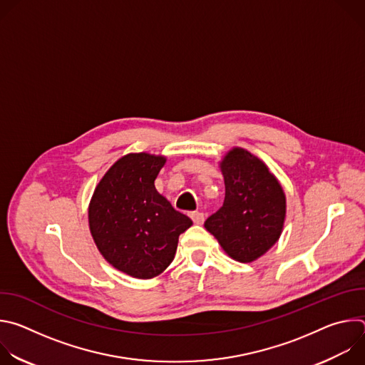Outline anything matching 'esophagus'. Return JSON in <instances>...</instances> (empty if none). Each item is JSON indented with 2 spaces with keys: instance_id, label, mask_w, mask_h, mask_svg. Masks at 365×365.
Here are the masks:
<instances>
[{
  "instance_id": "obj_1",
  "label": "esophagus",
  "mask_w": 365,
  "mask_h": 365,
  "mask_svg": "<svg viewBox=\"0 0 365 365\" xmlns=\"http://www.w3.org/2000/svg\"><path fill=\"white\" fill-rule=\"evenodd\" d=\"M189 215H190L193 224H196V225H200V224H203V221H205L203 212H190Z\"/></svg>"
}]
</instances>
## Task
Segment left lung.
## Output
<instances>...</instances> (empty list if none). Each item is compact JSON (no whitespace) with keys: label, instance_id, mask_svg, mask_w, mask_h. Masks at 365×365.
<instances>
[{"label":"left lung","instance_id":"8db88e82","mask_svg":"<svg viewBox=\"0 0 365 365\" xmlns=\"http://www.w3.org/2000/svg\"><path fill=\"white\" fill-rule=\"evenodd\" d=\"M225 199L205 221L210 231L240 263L262 257L279 240L286 217V196L267 166L244 148H232L221 163Z\"/></svg>","mask_w":365,"mask_h":365}]
</instances>
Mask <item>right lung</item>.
Wrapping results in <instances>:
<instances>
[{"mask_svg":"<svg viewBox=\"0 0 365 365\" xmlns=\"http://www.w3.org/2000/svg\"><path fill=\"white\" fill-rule=\"evenodd\" d=\"M163 155L133 153L113 165L89 205V228L107 262L117 270L151 279L173 262L179 235L192 221L154 187Z\"/></svg>","mask_w":365,"mask_h":365,"instance_id":"obj_1","label":"right lung"}]
</instances>
